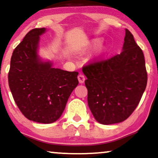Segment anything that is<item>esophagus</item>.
Listing matches in <instances>:
<instances>
[{"label":"esophagus","mask_w":158,"mask_h":158,"mask_svg":"<svg viewBox=\"0 0 158 158\" xmlns=\"http://www.w3.org/2000/svg\"><path fill=\"white\" fill-rule=\"evenodd\" d=\"M77 79H78L79 81V83H83L84 82H85V77L83 75H79L78 76H77Z\"/></svg>","instance_id":"obj_1"}]
</instances>
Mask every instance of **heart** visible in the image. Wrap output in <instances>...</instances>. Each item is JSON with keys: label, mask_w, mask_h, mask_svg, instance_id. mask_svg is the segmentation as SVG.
Wrapping results in <instances>:
<instances>
[{"label": "heart", "mask_w": 158, "mask_h": 158, "mask_svg": "<svg viewBox=\"0 0 158 158\" xmlns=\"http://www.w3.org/2000/svg\"><path fill=\"white\" fill-rule=\"evenodd\" d=\"M100 43H101V41L100 40H95L94 42V45H95V46H98V44H100ZM101 49V51H103V49Z\"/></svg>", "instance_id": "1"}]
</instances>
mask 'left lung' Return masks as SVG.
<instances>
[{"label": "left lung", "instance_id": "obj_1", "mask_svg": "<svg viewBox=\"0 0 158 158\" xmlns=\"http://www.w3.org/2000/svg\"><path fill=\"white\" fill-rule=\"evenodd\" d=\"M88 104L95 119L109 125L126 120L139 104L148 82L144 54L128 29L122 51L84 66Z\"/></svg>", "mask_w": 158, "mask_h": 158}]
</instances>
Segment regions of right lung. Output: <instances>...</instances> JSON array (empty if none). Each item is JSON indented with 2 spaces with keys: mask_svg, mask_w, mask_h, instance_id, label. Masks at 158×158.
<instances>
[{
  "mask_svg": "<svg viewBox=\"0 0 158 158\" xmlns=\"http://www.w3.org/2000/svg\"><path fill=\"white\" fill-rule=\"evenodd\" d=\"M45 28L28 32L13 52L8 84L17 106L33 122L50 124L64 111L73 90L78 85L77 72L53 68L39 55L40 36Z\"/></svg>",
  "mask_w": 158,
  "mask_h": 158,
  "instance_id": "1",
  "label": "right lung"
}]
</instances>
